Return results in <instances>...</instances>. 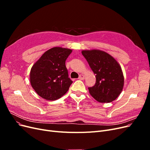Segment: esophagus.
<instances>
[{
    "label": "esophagus",
    "instance_id": "obj_1",
    "mask_svg": "<svg viewBox=\"0 0 150 150\" xmlns=\"http://www.w3.org/2000/svg\"><path fill=\"white\" fill-rule=\"evenodd\" d=\"M79 79H81V80H83V79H84V76L83 74H81V75H79Z\"/></svg>",
    "mask_w": 150,
    "mask_h": 150
}]
</instances>
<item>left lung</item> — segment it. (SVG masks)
I'll return each mask as SVG.
<instances>
[{"label": "left lung", "instance_id": "obj_1", "mask_svg": "<svg viewBox=\"0 0 150 150\" xmlns=\"http://www.w3.org/2000/svg\"><path fill=\"white\" fill-rule=\"evenodd\" d=\"M82 54L96 74V84L88 88L91 96L102 103L115 100L123 89L125 82L119 63L110 54L101 50H83Z\"/></svg>", "mask_w": 150, "mask_h": 150}]
</instances>
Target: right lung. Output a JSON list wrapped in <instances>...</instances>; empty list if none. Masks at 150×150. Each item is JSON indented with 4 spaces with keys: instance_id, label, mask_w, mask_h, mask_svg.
<instances>
[{
    "instance_id": "1",
    "label": "right lung",
    "mask_w": 150,
    "mask_h": 150,
    "mask_svg": "<svg viewBox=\"0 0 150 150\" xmlns=\"http://www.w3.org/2000/svg\"><path fill=\"white\" fill-rule=\"evenodd\" d=\"M71 52L67 48L52 47L34 63L30 72V82L39 96L54 101L67 92L72 81L68 78L65 62Z\"/></svg>"
}]
</instances>
